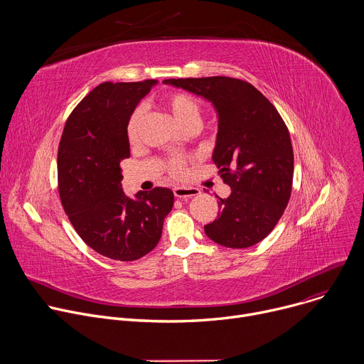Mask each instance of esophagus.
I'll use <instances>...</instances> for the list:
<instances>
[{"mask_svg": "<svg viewBox=\"0 0 364 364\" xmlns=\"http://www.w3.org/2000/svg\"><path fill=\"white\" fill-rule=\"evenodd\" d=\"M173 193L177 198H188V197H194L200 193L198 188L194 187H174Z\"/></svg>", "mask_w": 364, "mask_h": 364, "instance_id": "1", "label": "esophagus"}]
</instances>
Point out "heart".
Segmentation results:
<instances>
[{
  "mask_svg": "<svg viewBox=\"0 0 364 364\" xmlns=\"http://www.w3.org/2000/svg\"><path fill=\"white\" fill-rule=\"evenodd\" d=\"M160 102H161V107L171 114V117L183 129L196 128L198 125L200 117H201V105L193 95L181 90H174V92L166 93ZM142 124H144V111L142 108H136L131 112L125 127L127 139L131 145L138 144ZM164 168L171 177L180 178L186 171V159L180 157V155L170 157L166 161Z\"/></svg>",
  "mask_w": 364,
  "mask_h": 364,
  "instance_id": "b5f03b06",
  "label": "heart"
}]
</instances>
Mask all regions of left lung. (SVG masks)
Instances as JSON below:
<instances>
[{"label": "left lung", "instance_id": "obj_1", "mask_svg": "<svg viewBox=\"0 0 364 364\" xmlns=\"http://www.w3.org/2000/svg\"><path fill=\"white\" fill-rule=\"evenodd\" d=\"M164 83L209 99L219 114L213 161L232 193L219 197L218 219L204 226L205 235L233 249L264 240L284 215L292 191L294 151L282 117L242 79L186 77Z\"/></svg>", "mask_w": 364, "mask_h": 364}]
</instances>
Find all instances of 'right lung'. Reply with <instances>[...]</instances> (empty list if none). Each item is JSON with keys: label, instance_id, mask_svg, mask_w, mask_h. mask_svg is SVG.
Segmentation results:
<instances>
[{"label": "right lung", "instance_id": "obj_1", "mask_svg": "<svg viewBox=\"0 0 364 364\" xmlns=\"http://www.w3.org/2000/svg\"><path fill=\"white\" fill-rule=\"evenodd\" d=\"M157 80L105 82L69 115L58 151V187L63 209L95 252L131 262L160 242L174 194L155 187L125 197L121 161L129 159L125 127L131 112Z\"/></svg>", "mask_w": 364, "mask_h": 364}]
</instances>
